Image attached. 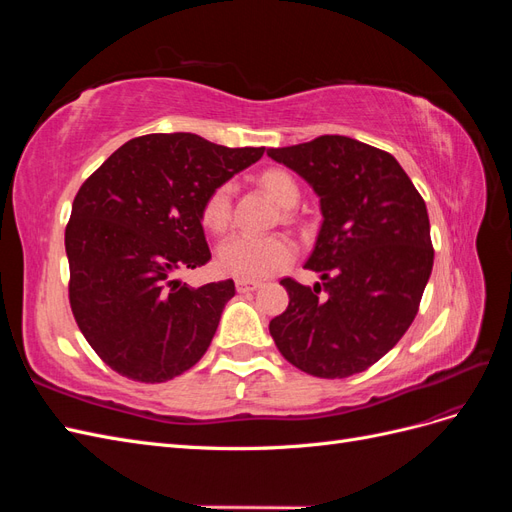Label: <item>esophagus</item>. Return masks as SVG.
Here are the masks:
<instances>
[{"instance_id":"1","label":"esophagus","mask_w":512,"mask_h":512,"mask_svg":"<svg viewBox=\"0 0 512 512\" xmlns=\"http://www.w3.org/2000/svg\"><path fill=\"white\" fill-rule=\"evenodd\" d=\"M235 286H237L239 292H254V290L260 288V282H256V280H237Z\"/></svg>"}]
</instances>
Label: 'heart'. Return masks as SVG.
<instances>
[{
	"label": "heart",
	"instance_id": "b5f03b06",
	"mask_svg": "<svg viewBox=\"0 0 512 512\" xmlns=\"http://www.w3.org/2000/svg\"><path fill=\"white\" fill-rule=\"evenodd\" d=\"M265 188L277 205L290 209L299 200V185L284 173V170L271 168L260 177ZM232 203V183H220L203 205V222L211 230H224L230 222ZM292 258V245L288 239L277 235H250V232H237L222 241L218 250V267L239 280H258L277 269H282Z\"/></svg>",
	"mask_w": 512,
	"mask_h": 512
}]
</instances>
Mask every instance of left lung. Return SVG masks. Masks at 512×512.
Segmentation results:
<instances>
[{
  "label": "left lung",
  "mask_w": 512,
  "mask_h": 512,
  "mask_svg": "<svg viewBox=\"0 0 512 512\" xmlns=\"http://www.w3.org/2000/svg\"><path fill=\"white\" fill-rule=\"evenodd\" d=\"M320 200L322 224L305 269L314 288L282 280L290 303L269 324L294 367L348 378L380 361L412 324L433 267L429 215L391 153L348 136L269 149Z\"/></svg>",
  "instance_id": "8db88e82"
}]
</instances>
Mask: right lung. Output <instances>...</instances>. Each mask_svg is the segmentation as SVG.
I'll use <instances>...</instances> for the list:
<instances>
[{
  "label": "right lung",
  "instance_id": "obj_1",
  "mask_svg": "<svg viewBox=\"0 0 512 512\" xmlns=\"http://www.w3.org/2000/svg\"><path fill=\"white\" fill-rule=\"evenodd\" d=\"M262 153L190 132L147 134L81 185L66 228L70 305L89 346L117 374L156 384L203 359L235 282L188 288L173 275L211 260L205 200Z\"/></svg>",
  "mask_w": 512,
  "mask_h": 512
}]
</instances>
